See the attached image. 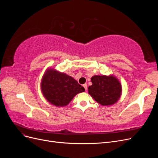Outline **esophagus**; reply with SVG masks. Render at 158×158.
<instances>
[{
  "label": "esophagus",
  "instance_id": "1",
  "mask_svg": "<svg viewBox=\"0 0 158 158\" xmlns=\"http://www.w3.org/2000/svg\"><path fill=\"white\" fill-rule=\"evenodd\" d=\"M83 87L85 88V90H87V88H88V86H87V84H84L83 85Z\"/></svg>",
  "mask_w": 158,
  "mask_h": 158
}]
</instances>
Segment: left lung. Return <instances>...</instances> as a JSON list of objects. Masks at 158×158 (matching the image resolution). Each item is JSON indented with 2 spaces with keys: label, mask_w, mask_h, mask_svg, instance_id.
Segmentation results:
<instances>
[{
  "label": "left lung",
  "mask_w": 158,
  "mask_h": 158,
  "mask_svg": "<svg viewBox=\"0 0 158 158\" xmlns=\"http://www.w3.org/2000/svg\"><path fill=\"white\" fill-rule=\"evenodd\" d=\"M91 82L92 85L88 87V93L102 106H111L121 98V84L114 76L95 75L91 78Z\"/></svg>",
  "instance_id": "1"
}]
</instances>
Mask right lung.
I'll list each match as a JSON object with an SVG mask.
<instances>
[{"mask_svg":"<svg viewBox=\"0 0 158 158\" xmlns=\"http://www.w3.org/2000/svg\"><path fill=\"white\" fill-rule=\"evenodd\" d=\"M41 89L47 102L56 107L67 106L76 95L85 91L70 76L51 68L43 76Z\"/></svg>","mask_w":158,"mask_h":158,"instance_id":"add662e5","label":"right lung"}]
</instances>
